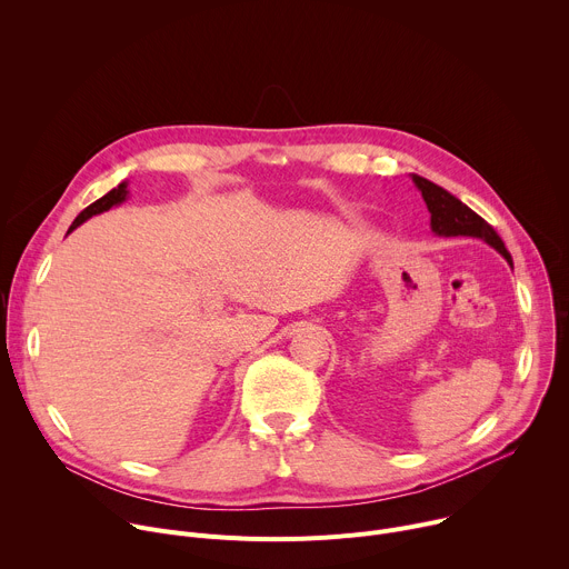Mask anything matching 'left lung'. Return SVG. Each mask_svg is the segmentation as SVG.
Here are the masks:
<instances>
[{
  "mask_svg": "<svg viewBox=\"0 0 569 569\" xmlns=\"http://www.w3.org/2000/svg\"><path fill=\"white\" fill-rule=\"evenodd\" d=\"M415 184L419 187L428 211H430V227L437 236H472V238H481L493 246L513 268L511 254L507 252L502 238L496 233V229L486 222L481 216H477L472 209H468L461 200H457L452 193H448L446 189H441L439 184L421 178V176H412Z\"/></svg>",
  "mask_w": 569,
  "mask_h": 569,
  "instance_id": "left-lung-1",
  "label": "left lung"
}]
</instances>
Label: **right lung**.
Wrapping results in <instances>:
<instances>
[{"instance_id": "right-lung-1", "label": "right lung", "mask_w": 569, "mask_h": 569, "mask_svg": "<svg viewBox=\"0 0 569 569\" xmlns=\"http://www.w3.org/2000/svg\"><path fill=\"white\" fill-rule=\"evenodd\" d=\"M126 198H128V184H126V182H121L117 189H112L110 193H106L103 198H99L97 202H92L88 209L80 211V213L76 216V220L71 222L69 231H71V229H76L78 224H83L88 218H92V216H97V213H103V211L112 209L114 204H121Z\"/></svg>"}]
</instances>
